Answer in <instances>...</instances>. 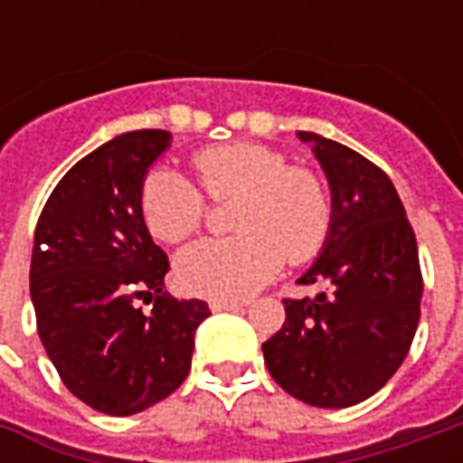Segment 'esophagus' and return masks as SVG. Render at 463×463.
<instances>
[{"instance_id":"obj_1","label":"esophagus","mask_w":463,"mask_h":463,"mask_svg":"<svg viewBox=\"0 0 463 463\" xmlns=\"http://www.w3.org/2000/svg\"><path fill=\"white\" fill-rule=\"evenodd\" d=\"M242 302L235 300H213L211 302V310L213 312H231V310H241Z\"/></svg>"}]
</instances>
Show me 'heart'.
Segmentation results:
<instances>
[{
    "label": "heart",
    "mask_w": 463,
    "mask_h": 463,
    "mask_svg": "<svg viewBox=\"0 0 463 463\" xmlns=\"http://www.w3.org/2000/svg\"><path fill=\"white\" fill-rule=\"evenodd\" d=\"M195 181L211 201H231L225 241H201L175 260L183 290L211 300H241L272 280L282 262L312 260L332 232L330 193L317 173L290 165L258 143H222L193 153ZM173 168H153L141 185V213L156 241H188L205 221V201Z\"/></svg>",
    "instance_id": "1"
}]
</instances>
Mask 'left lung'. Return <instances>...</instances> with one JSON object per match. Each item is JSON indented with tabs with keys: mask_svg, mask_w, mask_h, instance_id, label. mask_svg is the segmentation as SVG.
<instances>
[{
	"mask_svg": "<svg viewBox=\"0 0 463 463\" xmlns=\"http://www.w3.org/2000/svg\"><path fill=\"white\" fill-rule=\"evenodd\" d=\"M330 181L332 232L302 285L315 298L285 302V322L262 345L272 379L305 404L352 407L387 384L419 325L421 268L394 183L347 146L300 131Z\"/></svg>",
	"mask_w": 463,
	"mask_h": 463,
	"instance_id": "1",
	"label": "left lung"
}]
</instances>
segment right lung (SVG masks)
<instances>
[{"label":"right lung","mask_w":463,"mask_h":463,"mask_svg":"<svg viewBox=\"0 0 463 463\" xmlns=\"http://www.w3.org/2000/svg\"><path fill=\"white\" fill-rule=\"evenodd\" d=\"M171 133L143 128L84 156L39 215L29 270L36 330L66 389L96 411L153 407L191 372L211 310L165 292L168 258L143 222L141 185ZM154 302L143 313L137 300Z\"/></svg>","instance_id":"1"}]
</instances>
